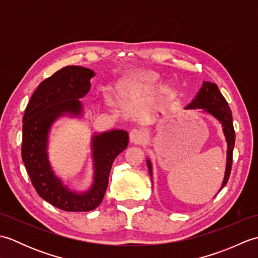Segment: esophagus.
<instances>
[{
  "instance_id": "obj_1",
  "label": "esophagus",
  "mask_w": 258,
  "mask_h": 258,
  "mask_svg": "<svg viewBox=\"0 0 258 258\" xmlns=\"http://www.w3.org/2000/svg\"><path fill=\"white\" fill-rule=\"evenodd\" d=\"M146 140V135L144 132H142L141 130H132L130 132V141L132 142L134 144H141L145 142Z\"/></svg>"
}]
</instances>
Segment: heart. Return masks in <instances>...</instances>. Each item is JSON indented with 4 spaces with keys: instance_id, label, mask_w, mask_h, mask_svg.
<instances>
[{
    "instance_id": "b5f03b06",
    "label": "heart",
    "mask_w": 258,
    "mask_h": 258,
    "mask_svg": "<svg viewBox=\"0 0 258 258\" xmlns=\"http://www.w3.org/2000/svg\"><path fill=\"white\" fill-rule=\"evenodd\" d=\"M151 84V79L147 76H133L125 79L118 85V92L120 96H127L131 93L143 91Z\"/></svg>"
}]
</instances>
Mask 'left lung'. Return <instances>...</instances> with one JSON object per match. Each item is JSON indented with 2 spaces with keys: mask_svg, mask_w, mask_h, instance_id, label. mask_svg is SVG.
Listing matches in <instances>:
<instances>
[{
  "mask_svg": "<svg viewBox=\"0 0 258 258\" xmlns=\"http://www.w3.org/2000/svg\"><path fill=\"white\" fill-rule=\"evenodd\" d=\"M186 109H195V108H203L204 112L211 114L212 116L215 117L218 122L222 123L223 132L225 135L227 142V162H226V169L225 176L222 184L221 189L226 185L232 171V163H233V150L235 145V131L233 126V116L232 111L228 106V103L222 95V93L218 90V87L215 83L211 82H204L203 86L201 87L200 92L197 93L196 97L191 101ZM147 167L152 176V163L150 160H147Z\"/></svg>",
  "mask_w": 258,
  "mask_h": 258,
  "instance_id": "1",
  "label": "left lung"
}]
</instances>
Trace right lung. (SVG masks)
Returning <instances> with one entry per match:
<instances>
[{
    "instance_id": "add662e5",
    "label": "right lung",
    "mask_w": 258,
    "mask_h": 258,
    "mask_svg": "<svg viewBox=\"0 0 258 258\" xmlns=\"http://www.w3.org/2000/svg\"><path fill=\"white\" fill-rule=\"evenodd\" d=\"M95 75L90 69L67 67L44 80L33 93L23 116L22 160L37 194L59 210L89 212L101 204L115 158L128 145L123 130L95 134L92 139L94 182L85 193H75L55 176L47 156L48 132L59 116L82 115V103Z\"/></svg>"
}]
</instances>
